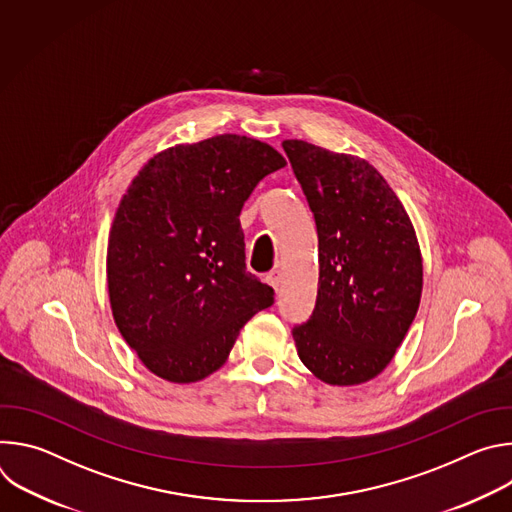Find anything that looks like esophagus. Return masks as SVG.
<instances>
[{
    "label": "esophagus",
    "mask_w": 512,
    "mask_h": 512,
    "mask_svg": "<svg viewBox=\"0 0 512 512\" xmlns=\"http://www.w3.org/2000/svg\"><path fill=\"white\" fill-rule=\"evenodd\" d=\"M265 281L273 287V289H279V283H281V271L279 269H273L265 275Z\"/></svg>",
    "instance_id": "esophagus-1"
}]
</instances>
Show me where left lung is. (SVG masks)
<instances>
[{"label":"left lung","instance_id":"1","mask_svg":"<svg viewBox=\"0 0 512 512\" xmlns=\"http://www.w3.org/2000/svg\"><path fill=\"white\" fill-rule=\"evenodd\" d=\"M283 150L316 218L318 298L294 328L300 360L328 385L375 379L401 346L421 300L411 218L367 160L302 139Z\"/></svg>","mask_w":512,"mask_h":512}]
</instances>
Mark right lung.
Here are the masks:
<instances>
[{
    "label": "right lung",
    "mask_w": 512,
    "mask_h": 512,
    "mask_svg": "<svg viewBox=\"0 0 512 512\" xmlns=\"http://www.w3.org/2000/svg\"><path fill=\"white\" fill-rule=\"evenodd\" d=\"M283 166L271 145L225 133L156 154L129 184L109 233V300L156 377L186 385L212 375L273 304V289L245 267L239 214Z\"/></svg>",
    "instance_id": "obj_1"
}]
</instances>
